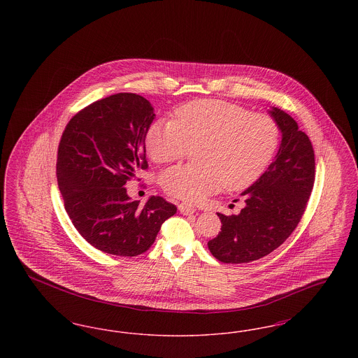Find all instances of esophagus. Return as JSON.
<instances>
[{"label": "esophagus", "instance_id": "esophagus-1", "mask_svg": "<svg viewBox=\"0 0 358 358\" xmlns=\"http://www.w3.org/2000/svg\"><path fill=\"white\" fill-rule=\"evenodd\" d=\"M178 209L182 215H192V213L196 212V208L193 205L184 204V203L178 204Z\"/></svg>", "mask_w": 358, "mask_h": 358}]
</instances>
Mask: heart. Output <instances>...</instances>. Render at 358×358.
<instances>
[{
	"label": "heart",
	"instance_id": "heart-1",
	"mask_svg": "<svg viewBox=\"0 0 358 358\" xmlns=\"http://www.w3.org/2000/svg\"><path fill=\"white\" fill-rule=\"evenodd\" d=\"M280 142V129L267 114H251L234 103L201 99L177 108L176 120H157L146 150L157 164L185 158L196 165L164 171L161 184L173 197L194 203L224 187L241 190L264 173Z\"/></svg>",
	"mask_w": 358,
	"mask_h": 358
}]
</instances>
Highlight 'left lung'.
<instances>
[{
  "mask_svg": "<svg viewBox=\"0 0 358 358\" xmlns=\"http://www.w3.org/2000/svg\"><path fill=\"white\" fill-rule=\"evenodd\" d=\"M282 131V143L268 169L241 193L245 206L225 216L222 232L208 241L212 255L222 263H250L282 245L301 222L315 180L311 141L287 113L270 111Z\"/></svg>",
  "mask_w": 358,
  "mask_h": 358,
  "instance_id": "left-lung-1",
  "label": "left lung"
}]
</instances>
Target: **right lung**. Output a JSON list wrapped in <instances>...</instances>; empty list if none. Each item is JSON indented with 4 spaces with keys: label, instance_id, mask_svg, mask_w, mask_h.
<instances>
[{
    "label": "right lung",
    "instance_id": "right-lung-1",
    "mask_svg": "<svg viewBox=\"0 0 358 358\" xmlns=\"http://www.w3.org/2000/svg\"><path fill=\"white\" fill-rule=\"evenodd\" d=\"M153 120L149 101L120 92L76 113L62 134L56 176L64 208L78 232L106 254L146 252L177 212L159 196L141 206L124 187L149 168L145 138Z\"/></svg>",
    "mask_w": 358,
    "mask_h": 358
}]
</instances>
